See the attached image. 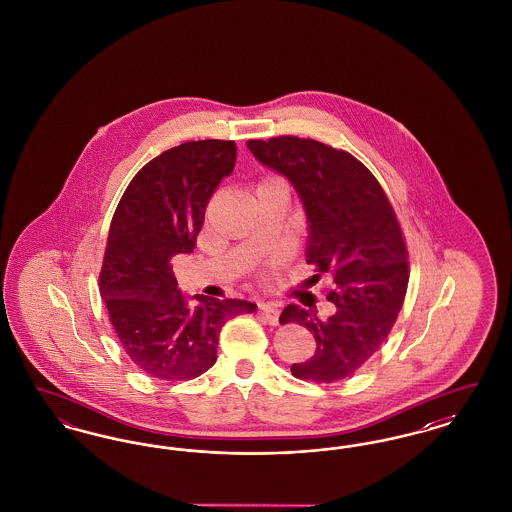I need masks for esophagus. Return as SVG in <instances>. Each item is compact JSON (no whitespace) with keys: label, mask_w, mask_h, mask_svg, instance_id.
Returning <instances> with one entry per match:
<instances>
[{"label":"esophagus","mask_w":512,"mask_h":512,"mask_svg":"<svg viewBox=\"0 0 512 512\" xmlns=\"http://www.w3.org/2000/svg\"><path fill=\"white\" fill-rule=\"evenodd\" d=\"M259 313H261V317L267 320L268 324H278L280 305H278V303H263V305L259 307Z\"/></svg>","instance_id":"34e87169"}]
</instances>
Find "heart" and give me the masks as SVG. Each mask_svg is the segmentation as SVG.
Returning <instances> with one entry per match:
<instances>
[{
  "label": "heart",
  "mask_w": 512,
  "mask_h": 512,
  "mask_svg": "<svg viewBox=\"0 0 512 512\" xmlns=\"http://www.w3.org/2000/svg\"><path fill=\"white\" fill-rule=\"evenodd\" d=\"M276 182H282L280 178H276V176H265V178H261L257 184H255V192L257 190H263V188H267L270 184H276ZM265 274V272H263Z\"/></svg>",
  "instance_id": "b5f03b06"
}]
</instances>
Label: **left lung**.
<instances>
[{
    "label": "left lung",
    "mask_w": 512,
    "mask_h": 512,
    "mask_svg": "<svg viewBox=\"0 0 512 512\" xmlns=\"http://www.w3.org/2000/svg\"><path fill=\"white\" fill-rule=\"evenodd\" d=\"M251 153L290 178L309 220L307 263L332 274V317L288 305L280 324H301L317 340L315 355L292 374L317 384L353 376L378 351L403 307L409 251L390 199L349 151L311 138L249 140Z\"/></svg>",
    "instance_id": "8db88e82"
}]
</instances>
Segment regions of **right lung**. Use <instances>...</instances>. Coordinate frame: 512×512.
I'll use <instances>...</instances> for the list:
<instances>
[{
    "label": "right lung",
    "mask_w": 512,
    "mask_h": 512,
    "mask_svg": "<svg viewBox=\"0 0 512 512\" xmlns=\"http://www.w3.org/2000/svg\"><path fill=\"white\" fill-rule=\"evenodd\" d=\"M236 163L234 140L163 151L130 180L109 226L99 293L130 361L159 380H192L217 361L222 326L255 303L178 290L171 259L190 253L205 207Z\"/></svg>",
    "instance_id": "add662e5"
}]
</instances>
